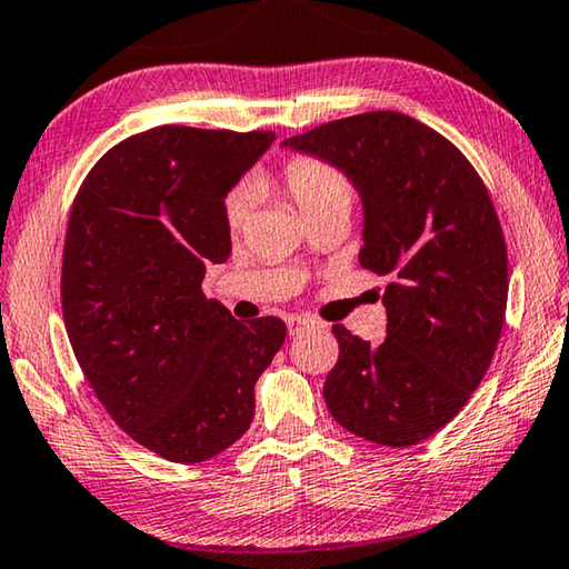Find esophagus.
<instances>
[{"instance_id":"esophagus-1","label":"esophagus","mask_w":569,"mask_h":569,"mask_svg":"<svg viewBox=\"0 0 569 569\" xmlns=\"http://www.w3.org/2000/svg\"><path fill=\"white\" fill-rule=\"evenodd\" d=\"M315 328V320H307V318H290L287 320V332H290V338H297V335H302L307 330Z\"/></svg>"}]
</instances>
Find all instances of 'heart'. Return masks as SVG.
I'll return each mask as SVG.
<instances>
[{
	"instance_id": "1",
	"label": "heart",
	"mask_w": 569,
	"mask_h": 569,
	"mask_svg": "<svg viewBox=\"0 0 569 569\" xmlns=\"http://www.w3.org/2000/svg\"><path fill=\"white\" fill-rule=\"evenodd\" d=\"M279 183H282L287 197L297 203V209L302 211L305 219H310L315 213L332 207L350 209L352 203V183L348 176L340 169H335L332 163L315 156H292L290 161L282 166ZM247 217V191H231L229 197L223 199V219H227V227L231 231H237L244 227Z\"/></svg>"
}]
</instances>
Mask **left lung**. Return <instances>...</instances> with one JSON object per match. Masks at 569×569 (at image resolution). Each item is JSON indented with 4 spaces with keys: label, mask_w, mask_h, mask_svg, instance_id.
<instances>
[{
    "label": "left lung",
    "mask_w": 569,
    "mask_h": 569,
    "mask_svg": "<svg viewBox=\"0 0 569 569\" xmlns=\"http://www.w3.org/2000/svg\"><path fill=\"white\" fill-rule=\"evenodd\" d=\"M284 146L338 166L360 191V264L390 277L380 346L335 325L340 358L325 380L335 421L406 449L467 406L507 315V244L495 203L449 138L396 110L332 120Z\"/></svg>",
    "instance_id": "1"
}]
</instances>
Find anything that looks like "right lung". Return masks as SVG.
<instances>
[{
    "label": "right lung",
    "mask_w": 569,
    "mask_h": 569,
    "mask_svg": "<svg viewBox=\"0 0 569 569\" xmlns=\"http://www.w3.org/2000/svg\"><path fill=\"white\" fill-rule=\"evenodd\" d=\"M272 130L158 126L92 166L62 251L74 358L130 439L176 463L229 449L254 418V383L282 348L279 318L239 322L207 300V264L231 251L223 197Z\"/></svg>",
    "instance_id": "1"
}]
</instances>
